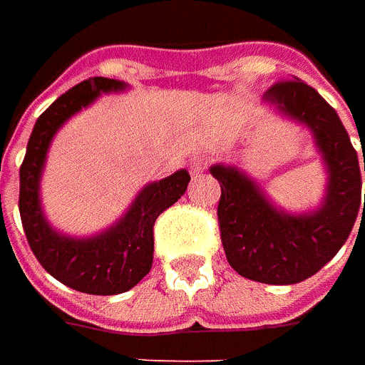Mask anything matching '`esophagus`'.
Instances as JSON below:
<instances>
[{"mask_svg":"<svg viewBox=\"0 0 365 365\" xmlns=\"http://www.w3.org/2000/svg\"><path fill=\"white\" fill-rule=\"evenodd\" d=\"M209 164H211V156H207V154H197V156L190 158V173L199 175V173L207 170Z\"/></svg>","mask_w":365,"mask_h":365,"instance_id":"obj_1","label":"esophagus"}]
</instances>
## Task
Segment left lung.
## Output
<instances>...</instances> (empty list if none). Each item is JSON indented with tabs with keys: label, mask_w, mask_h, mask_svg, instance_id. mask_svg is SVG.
Returning a JSON list of instances; mask_svg holds the SVG:
<instances>
[{
	"label": "left lung",
	"mask_w": 365,
	"mask_h": 365,
	"mask_svg": "<svg viewBox=\"0 0 365 365\" xmlns=\"http://www.w3.org/2000/svg\"><path fill=\"white\" fill-rule=\"evenodd\" d=\"M264 103L311 130L327 170L325 195L313 211L288 213L242 168L213 164L209 170L221 185V244L230 266L244 278L264 284H297L319 272L351 233L361 211L358 152L337 111L301 78L272 85L264 93Z\"/></svg>",
	"instance_id": "8db88e82"
}]
</instances>
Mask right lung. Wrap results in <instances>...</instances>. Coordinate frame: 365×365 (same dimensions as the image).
<instances>
[{"label":"right lung","instance_id":"right-lung-1","mask_svg":"<svg viewBox=\"0 0 365 365\" xmlns=\"http://www.w3.org/2000/svg\"><path fill=\"white\" fill-rule=\"evenodd\" d=\"M123 81L93 77L61 95L36 120L20 168V217L28 244L42 268L58 282L87 294H120L133 288L152 268L154 221L187 190L189 173L150 182L111 227L89 237L54 230L40 201V180L52 138L81 109L103 93L125 91Z\"/></svg>","mask_w":365,"mask_h":365}]
</instances>
